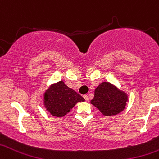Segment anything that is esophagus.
I'll list each match as a JSON object with an SVG mask.
<instances>
[{
  "label": "esophagus",
  "mask_w": 159,
  "mask_h": 159,
  "mask_svg": "<svg viewBox=\"0 0 159 159\" xmlns=\"http://www.w3.org/2000/svg\"><path fill=\"white\" fill-rule=\"evenodd\" d=\"M83 98H84L85 101H89V97H88V95H86V94H85V95H83Z\"/></svg>",
  "instance_id": "esophagus-1"
}]
</instances>
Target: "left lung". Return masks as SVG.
I'll list each match as a JSON object with an SVG mask.
<instances>
[{
	"mask_svg": "<svg viewBox=\"0 0 159 159\" xmlns=\"http://www.w3.org/2000/svg\"><path fill=\"white\" fill-rule=\"evenodd\" d=\"M128 101L127 94L111 83L103 82L94 90L91 103L106 116L116 115L122 111Z\"/></svg>",
	"mask_w": 159,
	"mask_h": 159,
	"instance_id": "8db88e82",
	"label": "left lung"
}]
</instances>
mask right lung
<instances>
[{"instance_id": "right-lung-1", "label": "right lung", "mask_w": 159, "mask_h": 159, "mask_svg": "<svg viewBox=\"0 0 159 159\" xmlns=\"http://www.w3.org/2000/svg\"><path fill=\"white\" fill-rule=\"evenodd\" d=\"M85 99L72 89L60 81L51 85L44 94V105L51 115L62 117L76 104Z\"/></svg>"}]
</instances>
